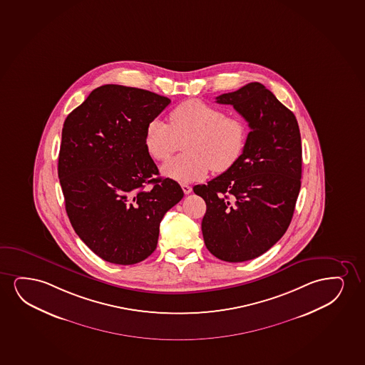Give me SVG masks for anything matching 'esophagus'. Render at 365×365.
<instances>
[{
    "label": "esophagus",
    "mask_w": 365,
    "mask_h": 365,
    "mask_svg": "<svg viewBox=\"0 0 365 365\" xmlns=\"http://www.w3.org/2000/svg\"><path fill=\"white\" fill-rule=\"evenodd\" d=\"M180 187H182V190L185 192V195H190V192H192V187L190 185L183 183V185H180Z\"/></svg>",
    "instance_id": "esophagus-1"
}]
</instances>
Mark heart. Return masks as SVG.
I'll list each match as a JSON object with an SVG mask.
<instances>
[{"label":"heart","mask_w":365,"mask_h":365,"mask_svg":"<svg viewBox=\"0 0 365 365\" xmlns=\"http://www.w3.org/2000/svg\"><path fill=\"white\" fill-rule=\"evenodd\" d=\"M247 125L237 116L202 100H187L170 113V125L160 118L147 123L143 143L156 161H167L183 141V155L162 166V173L180 182L202 180L210 168L234 166L247 143Z\"/></svg>","instance_id":"b5f03b06"}]
</instances>
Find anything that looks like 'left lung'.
I'll use <instances>...</instances> for the list:
<instances>
[{"label":"left lung","instance_id":"8db88e82","mask_svg":"<svg viewBox=\"0 0 365 365\" xmlns=\"http://www.w3.org/2000/svg\"><path fill=\"white\" fill-rule=\"evenodd\" d=\"M217 103L232 105L251 131L234 166L193 190L207 204V249L242 262L274 247L289 227L301 188V135L294 113L260 83L219 95Z\"/></svg>","mask_w":365,"mask_h":365}]
</instances>
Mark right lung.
<instances>
[{"instance_id":"obj_1","label":"right lung","mask_w":365,"mask_h":365,"mask_svg":"<svg viewBox=\"0 0 365 365\" xmlns=\"http://www.w3.org/2000/svg\"><path fill=\"white\" fill-rule=\"evenodd\" d=\"M170 103L152 91L108 84L63 125L58 177L66 214L86 247L111 264L133 265L151 255L162 218L185 195L175 180L156 178L143 143L147 123Z\"/></svg>"}]
</instances>
